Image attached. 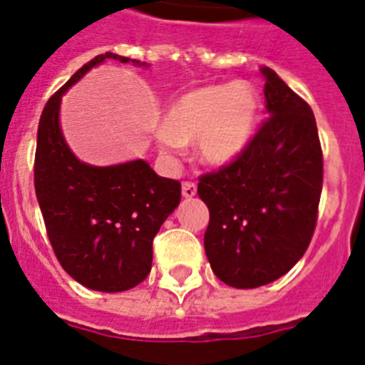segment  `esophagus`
Segmentation results:
<instances>
[{
    "label": "esophagus",
    "mask_w": 365,
    "mask_h": 365,
    "mask_svg": "<svg viewBox=\"0 0 365 365\" xmlns=\"http://www.w3.org/2000/svg\"><path fill=\"white\" fill-rule=\"evenodd\" d=\"M197 193V186H195V182H192V180H186V182H182V197L190 199L193 197Z\"/></svg>",
    "instance_id": "1"
}]
</instances>
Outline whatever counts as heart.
Returning a JSON list of instances; mask_svg holds the SVG:
<instances>
[{
    "instance_id": "heart-1",
    "label": "heart",
    "mask_w": 365,
    "mask_h": 365,
    "mask_svg": "<svg viewBox=\"0 0 365 365\" xmlns=\"http://www.w3.org/2000/svg\"><path fill=\"white\" fill-rule=\"evenodd\" d=\"M257 117L259 98L247 83L197 87L168 106L157 138L164 151L197 143L202 163L227 166L250 144Z\"/></svg>"
}]
</instances>
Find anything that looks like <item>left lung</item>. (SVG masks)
Instances as JSON below:
<instances>
[{
    "label": "left lung",
    "mask_w": 365,
    "mask_h": 365,
    "mask_svg": "<svg viewBox=\"0 0 365 365\" xmlns=\"http://www.w3.org/2000/svg\"><path fill=\"white\" fill-rule=\"evenodd\" d=\"M265 108L247 150L199 177L210 210L205 252L221 282L256 289L282 278L305 254L318 219L324 155L311 106L263 67Z\"/></svg>",
    "instance_id": "1"
}]
</instances>
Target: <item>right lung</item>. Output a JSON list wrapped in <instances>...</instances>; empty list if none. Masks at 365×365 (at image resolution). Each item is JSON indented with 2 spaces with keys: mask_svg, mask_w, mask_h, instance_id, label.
<instances>
[{
  "mask_svg": "<svg viewBox=\"0 0 365 365\" xmlns=\"http://www.w3.org/2000/svg\"><path fill=\"white\" fill-rule=\"evenodd\" d=\"M108 58L130 62L115 53L98 54L45 104L38 125L34 190L63 270L87 289L122 292L150 274L153 237L179 205L180 182L159 177L146 160L89 166L67 148L58 122L62 95Z\"/></svg>",
  "mask_w": 365,
  "mask_h": 365,
  "instance_id": "add662e5",
  "label": "right lung"
}]
</instances>
